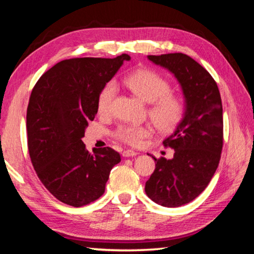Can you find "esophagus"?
I'll return each mask as SVG.
<instances>
[{
	"mask_svg": "<svg viewBox=\"0 0 254 254\" xmlns=\"http://www.w3.org/2000/svg\"><path fill=\"white\" fill-rule=\"evenodd\" d=\"M136 154H137V153H136L135 151H133V150H126V151H123L122 156H123L124 158H128V157H135Z\"/></svg>",
	"mask_w": 254,
	"mask_h": 254,
	"instance_id": "esophagus-1",
	"label": "esophagus"
}]
</instances>
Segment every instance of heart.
Returning <instances> with one entry per match:
<instances>
[{
  "label": "heart",
  "mask_w": 254,
  "mask_h": 254,
  "mask_svg": "<svg viewBox=\"0 0 254 254\" xmlns=\"http://www.w3.org/2000/svg\"><path fill=\"white\" fill-rule=\"evenodd\" d=\"M126 84L135 95L149 103V117L158 130L171 131L182 121L186 111L185 102L179 95L170 93L171 85L165 77L150 69H140L126 78ZM118 87L114 81L103 86L97 97V109L102 114L110 113L117 95ZM152 134L150 126L122 124L114 132V137L123 143L137 147Z\"/></svg>",
  "instance_id": "heart-1"
}]
</instances>
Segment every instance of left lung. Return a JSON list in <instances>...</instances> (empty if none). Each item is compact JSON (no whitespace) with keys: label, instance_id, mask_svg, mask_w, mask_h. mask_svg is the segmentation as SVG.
I'll use <instances>...</instances> for the list:
<instances>
[{"label":"left lung","instance_id":"obj_1","mask_svg":"<svg viewBox=\"0 0 254 254\" xmlns=\"http://www.w3.org/2000/svg\"><path fill=\"white\" fill-rule=\"evenodd\" d=\"M178 80L185 98L184 118L163 140L174 158L154 159L156 169L145 183V194L165 207L194 200L216 171L223 147V107L216 81L189 56L180 53L148 56Z\"/></svg>","mask_w":254,"mask_h":254}]
</instances>
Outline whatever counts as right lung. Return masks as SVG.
<instances>
[{
  "label": "right lung",
  "instance_id": "add662e5",
  "mask_svg": "<svg viewBox=\"0 0 254 254\" xmlns=\"http://www.w3.org/2000/svg\"><path fill=\"white\" fill-rule=\"evenodd\" d=\"M130 56L63 60L42 75L27 110L28 148L33 168L58 200L80 207L104 194L113 167L121 161L109 147L89 153L81 139L97 113L101 89Z\"/></svg>",
  "mask_w": 254,
  "mask_h": 254
}]
</instances>
